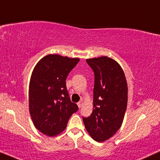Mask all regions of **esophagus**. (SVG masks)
Masks as SVG:
<instances>
[{
    "label": "esophagus",
    "instance_id": "obj_1",
    "mask_svg": "<svg viewBox=\"0 0 160 160\" xmlns=\"http://www.w3.org/2000/svg\"><path fill=\"white\" fill-rule=\"evenodd\" d=\"M77 105H78V108H81V107H82V106H83V101H82V100H81V101H79V102H78V103H77Z\"/></svg>",
    "mask_w": 160,
    "mask_h": 160
}]
</instances>
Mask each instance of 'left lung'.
I'll return each instance as SVG.
<instances>
[{"label": "left lung", "instance_id": "obj_1", "mask_svg": "<svg viewBox=\"0 0 160 160\" xmlns=\"http://www.w3.org/2000/svg\"><path fill=\"white\" fill-rule=\"evenodd\" d=\"M95 73L93 111L83 117L85 128L98 142L113 136L121 128L128 104V83L123 69L106 56L87 59Z\"/></svg>", "mask_w": 160, "mask_h": 160}]
</instances>
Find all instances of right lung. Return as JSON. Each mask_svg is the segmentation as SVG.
<instances>
[{
  "label": "right lung",
  "mask_w": 160,
  "mask_h": 160,
  "mask_svg": "<svg viewBox=\"0 0 160 160\" xmlns=\"http://www.w3.org/2000/svg\"><path fill=\"white\" fill-rule=\"evenodd\" d=\"M80 59L48 54L38 61L30 80L29 111L35 128L48 136H56L66 128L78 111L70 100L66 78Z\"/></svg>",
  "instance_id": "right-lung-1"
}]
</instances>
